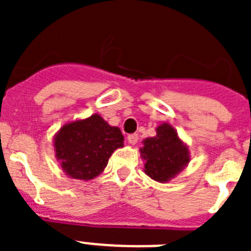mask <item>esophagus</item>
<instances>
[{"label":"esophagus","instance_id":"34e87169","mask_svg":"<svg viewBox=\"0 0 251 251\" xmlns=\"http://www.w3.org/2000/svg\"><path fill=\"white\" fill-rule=\"evenodd\" d=\"M127 139L130 145H136L137 142H138V134H129V136L127 137Z\"/></svg>","mask_w":251,"mask_h":251}]
</instances>
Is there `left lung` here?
Segmentation results:
<instances>
[{
	"mask_svg": "<svg viewBox=\"0 0 251 251\" xmlns=\"http://www.w3.org/2000/svg\"><path fill=\"white\" fill-rule=\"evenodd\" d=\"M142 143L139 153L145 161V174L157 182H170L191 161L186 143L166 122L156 128V136L143 139Z\"/></svg>",
	"mask_w": 251,
	"mask_h": 251,
	"instance_id": "8db88e82",
	"label": "left lung"
}]
</instances>
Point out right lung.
<instances>
[{"instance_id": "right-lung-1", "label": "right lung", "mask_w": 251, "mask_h": 251, "mask_svg": "<svg viewBox=\"0 0 251 251\" xmlns=\"http://www.w3.org/2000/svg\"><path fill=\"white\" fill-rule=\"evenodd\" d=\"M124 137L99 114L65 123L54 137L55 157L69 177L89 181L101 174Z\"/></svg>"}]
</instances>
